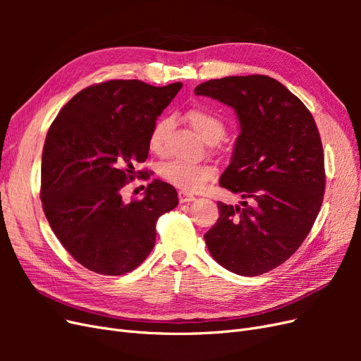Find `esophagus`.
Returning <instances> with one entry per match:
<instances>
[{"label": "esophagus", "mask_w": 361, "mask_h": 361, "mask_svg": "<svg viewBox=\"0 0 361 361\" xmlns=\"http://www.w3.org/2000/svg\"><path fill=\"white\" fill-rule=\"evenodd\" d=\"M192 200H195L192 194H190L187 191H179V202L180 203H187V202H192Z\"/></svg>", "instance_id": "esophagus-1"}]
</instances>
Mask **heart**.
Listing matches in <instances>:
<instances>
[{"mask_svg": "<svg viewBox=\"0 0 361 361\" xmlns=\"http://www.w3.org/2000/svg\"><path fill=\"white\" fill-rule=\"evenodd\" d=\"M188 125L194 129L202 140L207 145L216 143L224 135L226 123L224 120L214 111L204 110V108H192L185 114ZM169 129V120L161 118L154 125L149 135V149L154 154H161L164 150V138ZM161 176L164 180L171 183L182 191H197L204 182L214 178V169L206 164H192L183 161H169L161 167Z\"/></svg>", "mask_w": 361, "mask_h": 361, "instance_id": "heart-1", "label": "heart"}]
</instances>
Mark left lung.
Listing matches in <instances>:
<instances>
[{
  "mask_svg": "<svg viewBox=\"0 0 361 361\" xmlns=\"http://www.w3.org/2000/svg\"><path fill=\"white\" fill-rule=\"evenodd\" d=\"M194 93L233 108L241 129L220 185L244 202H218L207 250L238 276L265 274L298 250L321 209L325 170L314 118L267 75L211 80Z\"/></svg>",
  "mask_w": 361,
  "mask_h": 361,
  "instance_id": "left-lung-1",
  "label": "left lung"
}]
</instances>
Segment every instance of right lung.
<instances>
[{
	"instance_id": "add662e5",
	"label": "right lung",
	"mask_w": 361,
	"mask_h": 361,
	"mask_svg": "<svg viewBox=\"0 0 361 361\" xmlns=\"http://www.w3.org/2000/svg\"><path fill=\"white\" fill-rule=\"evenodd\" d=\"M180 87L94 84L52 122L42 154V206L59 241L87 269L104 276L135 269L155 245L158 218L178 206L167 182L152 180L141 200L125 202L122 188L147 159L150 130Z\"/></svg>"
}]
</instances>
